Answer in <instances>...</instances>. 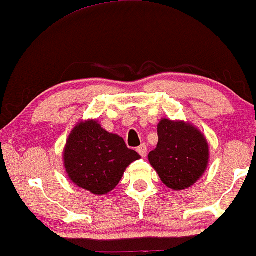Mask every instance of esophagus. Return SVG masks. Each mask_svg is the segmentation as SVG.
I'll use <instances>...</instances> for the list:
<instances>
[{"label": "esophagus", "mask_w": 256, "mask_h": 256, "mask_svg": "<svg viewBox=\"0 0 256 256\" xmlns=\"http://www.w3.org/2000/svg\"><path fill=\"white\" fill-rule=\"evenodd\" d=\"M137 152H138V154L140 155V156L146 158V152H148V148H146V144H140L137 148Z\"/></svg>", "instance_id": "1"}]
</instances>
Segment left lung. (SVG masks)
Returning <instances> with one entry per match:
<instances>
[{"label":"left lung","instance_id":"1","mask_svg":"<svg viewBox=\"0 0 256 256\" xmlns=\"http://www.w3.org/2000/svg\"><path fill=\"white\" fill-rule=\"evenodd\" d=\"M158 142L149 152V162L162 183L173 190L195 184L207 168L210 150L204 134L192 125L162 119L158 125Z\"/></svg>","mask_w":256,"mask_h":256}]
</instances>
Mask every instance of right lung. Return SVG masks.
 I'll list each match as a JSON object with an SVG mask.
<instances>
[{
	"mask_svg": "<svg viewBox=\"0 0 256 256\" xmlns=\"http://www.w3.org/2000/svg\"><path fill=\"white\" fill-rule=\"evenodd\" d=\"M140 158L137 152L126 146L122 137L104 130L96 120L76 126L64 152L70 179L95 195L112 192L126 167Z\"/></svg>",
	"mask_w": 256,
	"mask_h": 256,
	"instance_id": "obj_1",
	"label": "right lung"
}]
</instances>
